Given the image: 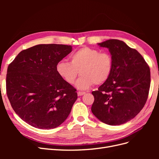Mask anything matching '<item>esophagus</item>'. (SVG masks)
Here are the masks:
<instances>
[{
  "label": "esophagus",
  "mask_w": 159,
  "mask_h": 159,
  "mask_svg": "<svg viewBox=\"0 0 159 159\" xmlns=\"http://www.w3.org/2000/svg\"><path fill=\"white\" fill-rule=\"evenodd\" d=\"M85 93V92H83V91H78V96H81V95H83Z\"/></svg>",
  "instance_id": "34e87169"
}]
</instances>
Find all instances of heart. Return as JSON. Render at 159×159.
Returning <instances> with one entry per match:
<instances>
[{
  "label": "heart",
  "instance_id": "heart-1",
  "mask_svg": "<svg viewBox=\"0 0 159 159\" xmlns=\"http://www.w3.org/2000/svg\"><path fill=\"white\" fill-rule=\"evenodd\" d=\"M70 63L61 61L56 66L57 74L66 82L73 84L80 74L76 87L81 90L99 85L109 78L113 71V57L108 52H100L98 49L82 47L70 56Z\"/></svg>",
  "mask_w": 159,
  "mask_h": 159
}]
</instances>
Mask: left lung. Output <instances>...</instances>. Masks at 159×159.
<instances>
[{
    "instance_id": "1",
    "label": "left lung",
    "mask_w": 159,
    "mask_h": 159,
    "mask_svg": "<svg viewBox=\"0 0 159 159\" xmlns=\"http://www.w3.org/2000/svg\"><path fill=\"white\" fill-rule=\"evenodd\" d=\"M109 49L113 60L109 78L92 91L91 111L101 121L119 125L133 119L148 98L150 68L143 56L121 40L111 39L98 44Z\"/></svg>"
}]
</instances>
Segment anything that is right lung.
Returning a JSON list of instances; mask_svg holds the SVG:
<instances>
[{
  "label": "right lung",
  "mask_w": 159,
  "mask_h": 159,
  "mask_svg": "<svg viewBox=\"0 0 159 159\" xmlns=\"http://www.w3.org/2000/svg\"><path fill=\"white\" fill-rule=\"evenodd\" d=\"M71 46L39 44L21 51L9 64L7 94L15 113L30 125L54 129L64 122L78 98L56 71Z\"/></svg>",
  "instance_id": "right-lung-1"
}]
</instances>
